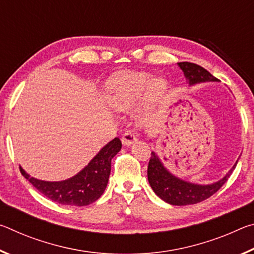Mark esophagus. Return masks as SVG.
Instances as JSON below:
<instances>
[{"label":"esophagus","instance_id":"obj_1","mask_svg":"<svg viewBox=\"0 0 254 254\" xmlns=\"http://www.w3.org/2000/svg\"><path fill=\"white\" fill-rule=\"evenodd\" d=\"M122 143L124 145H127V147H128V145H131L132 143H134L136 141V136L133 134L132 132H126L122 136Z\"/></svg>","mask_w":254,"mask_h":254}]
</instances>
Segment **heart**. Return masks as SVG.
<instances>
[{"instance_id": "1", "label": "heart", "mask_w": 254, "mask_h": 254, "mask_svg": "<svg viewBox=\"0 0 254 254\" xmlns=\"http://www.w3.org/2000/svg\"><path fill=\"white\" fill-rule=\"evenodd\" d=\"M150 87V100L153 103L166 92L167 83L163 79L153 81V77L145 72H119L109 81V101L115 109L127 110L134 106Z\"/></svg>"}]
</instances>
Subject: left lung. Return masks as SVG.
<instances>
[{
    "mask_svg": "<svg viewBox=\"0 0 254 254\" xmlns=\"http://www.w3.org/2000/svg\"><path fill=\"white\" fill-rule=\"evenodd\" d=\"M178 65L183 69L190 85L201 83V81L217 80L216 77H214L209 71L197 64L183 62L178 63ZM236 163L230 170V173L220 182L213 185L200 186V185L186 183L176 178L162 166L156 153L151 152V158H150L148 165V180L153 191L167 203L177 206L192 205L200 203L213 196L230 178L233 169L236 167Z\"/></svg>",
    "mask_w": 254,
    "mask_h": 254,
    "instance_id": "1",
    "label": "left lung"
}]
</instances>
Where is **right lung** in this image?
<instances>
[{
    "mask_svg": "<svg viewBox=\"0 0 254 254\" xmlns=\"http://www.w3.org/2000/svg\"><path fill=\"white\" fill-rule=\"evenodd\" d=\"M122 148L121 140L115 137L97 156L74 177L64 182H42L34 179L20 168L21 174L41 194L62 205L86 206L97 200L104 192L111 174V162Z\"/></svg>",
    "mask_w": 254,
    "mask_h": 254,
    "instance_id": "1",
    "label": "right lung"
}]
</instances>
